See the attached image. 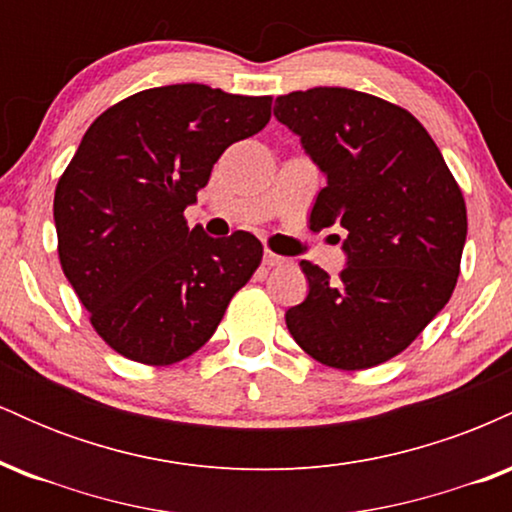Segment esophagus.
Returning a JSON list of instances; mask_svg holds the SVG:
<instances>
[{"label":"esophagus","mask_w":512,"mask_h":512,"mask_svg":"<svg viewBox=\"0 0 512 512\" xmlns=\"http://www.w3.org/2000/svg\"><path fill=\"white\" fill-rule=\"evenodd\" d=\"M264 267H279V264H284L286 260L281 255H276V252H272V250H267L264 252Z\"/></svg>","instance_id":"obj_1"}]
</instances>
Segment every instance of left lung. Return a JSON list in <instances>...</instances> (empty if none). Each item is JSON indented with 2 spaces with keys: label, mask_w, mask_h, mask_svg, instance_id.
Masks as SVG:
<instances>
[{
  "label": "left lung",
  "mask_w": 512,
  "mask_h": 512,
  "mask_svg": "<svg viewBox=\"0 0 512 512\" xmlns=\"http://www.w3.org/2000/svg\"><path fill=\"white\" fill-rule=\"evenodd\" d=\"M274 115L327 175L310 228L346 231L337 279L301 262L310 291L286 310V327L330 368L390 361L455 291L467 238L460 185L424 125L378 96L317 86L276 98Z\"/></svg>",
  "instance_id": "8db88e82"
}]
</instances>
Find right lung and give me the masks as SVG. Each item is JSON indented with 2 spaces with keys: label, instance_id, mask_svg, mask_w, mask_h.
Segmentation results:
<instances>
[{
  "label": "right lung",
  "instance_id": "add662e5",
  "mask_svg": "<svg viewBox=\"0 0 512 512\" xmlns=\"http://www.w3.org/2000/svg\"><path fill=\"white\" fill-rule=\"evenodd\" d=\"M272 117L269 96L204 84L146 88L93 120L55 190L62 272L117 354L170 366L209 342L262 262L248 231L209 238L185 209L233 142Z\"/></svg>",
  "mask_w": 512,
  "mask_h": 512
}]
</instances>
